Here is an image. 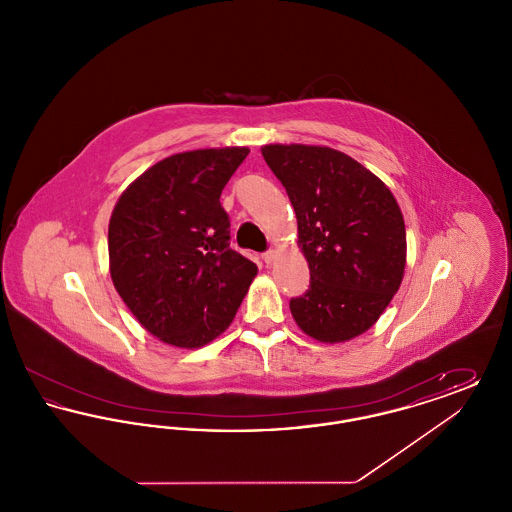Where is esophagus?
Masks as SVG:
<instances>
[{
    "mask_svg": "<svg viewBox=\"0 0 512 512\" xmlns=\"http://www.w3.org/2000/svg\"><path fill=\"white\" fill-rule=\"evenodd\" d=\"M274 259H276V251H274V249H270L267 253H263V261H265L267 265H270Z\"/></svg>",
    "mask_w": 512,
    "mask_h": 512,
    "instance_id": "34e87169",
    "label": "esophagus"
}]
</instances>
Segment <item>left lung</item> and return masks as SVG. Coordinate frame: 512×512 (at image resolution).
I'll return each instance as SVG.
<instances>
[{
  "mask_svg": "<svg viewBox=\"0 0 512 512\" xmlns=\"http://www.w3.org/2000/svg\"><path fill=\"white\" fill-rule=\"evenodd\" d=\"M297 217L311 284L293 297L297 326L322 343L365 334L390 305L407 265L403 213L390 188L338 149L261 147Z\"/></svg>",
  "mask_w": 512,
  "mask_h": 512,
  "instance_id": "8db88e82",
  "label": "left lung"
}]
</instances>
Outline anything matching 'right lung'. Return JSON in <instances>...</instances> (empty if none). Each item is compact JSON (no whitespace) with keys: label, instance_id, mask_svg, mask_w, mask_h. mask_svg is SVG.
<instances>
[{"label":"right lung","instance_id":"1","mask_svg":"<svg viewBox=\"0 0 512 512\" xmlns=\"http://www.w3.org/2000/svg\"><path fill=\"white\" fill-rule=\"evenodd\" d=\"M247 147H209L155 163L109 220L115 290L155 338L197 349L232 324L257 265L230 247L220 194Z\"/></svg>","mask_w":512,"mask_h":512}]
</instances>
